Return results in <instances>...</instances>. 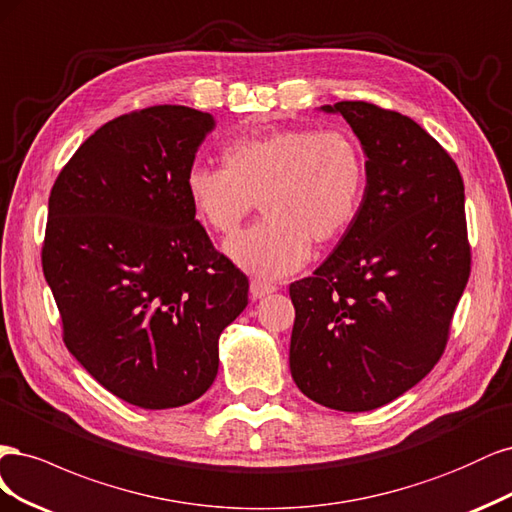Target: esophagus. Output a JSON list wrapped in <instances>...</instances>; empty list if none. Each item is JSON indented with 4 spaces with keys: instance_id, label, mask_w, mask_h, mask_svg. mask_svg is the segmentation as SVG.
I'll return each mask as SVG.
<instances>
[{
    "instance_id": "34e87169",
    "label": "esophagus",
    "mask_w": 512,
    "mask_h": 512,
    "mask_svg": "<svg viewBox=\"0 0 512 512\" xmlns=\"http://www.w3.org/2000/svg\"><path fill=\"white\" fill-rule=\"evenodd\" d=\"M274 291H276V285L266 283V280H261V278H253V280H251V298H253V300L266 298V295H270V293H274Z\"/></svg>"
}]
</instances>
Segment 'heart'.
<instances>
[{
  "label": "heart",
  "mask_w": 512,
  "mask_h": 512,
  "mask_svg": "<svg viewBox=\"0 0 512 512\" xmlns=\"http://www.w3.org/2000/svg\"><path fill=\"white\" fill-rule=\"evenodd\" d=\"M223 166L193 163L185 193L197 219L223 238L234 236L259 202L266 219L227 242L225 253L263 278L300 270L312 240L340 238L357 219L368 185L364 151L342 129L240 136L225 144Z\"/></svg>",
  "instance_id": "1"
}]
</instances>
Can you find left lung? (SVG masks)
I'll return each instance as SVG.
<instances>
[{"label":"left lung","mask_w":512,"mask_h":512,"mask_svg":"<svg viewBox=\"0 0 512 512\" xmlns=\"http://www.w3.org/2000/svg\"><path fill=\"white\" fill-rule=\"evenodd\" d=\"M319 110L351 125L368 185L332 255L289 287V368L312 402L364 412L415 387L444 351L470 276L464 180L400 112L366 102Z\"/></svg>","instance_id":"1"}]
</instances>
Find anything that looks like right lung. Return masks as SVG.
<instances>
[{"label":"right lung","instance_id":"right-lung-1","mask_svg":"<svg viewBox=\"0 0 512 512\" xmlns=\"http://www.w3.org/2000/svg\"><path fill=\"white\" fill-rule=\"evenodd\" d=\"M210 112L153 106L95 131L48 197L42 270L63 340L97 383L146 408L200 398L249 280L195 221L185 176Z\"/></svg>","mask_w":512,"mask_h":512}]
</instances>
